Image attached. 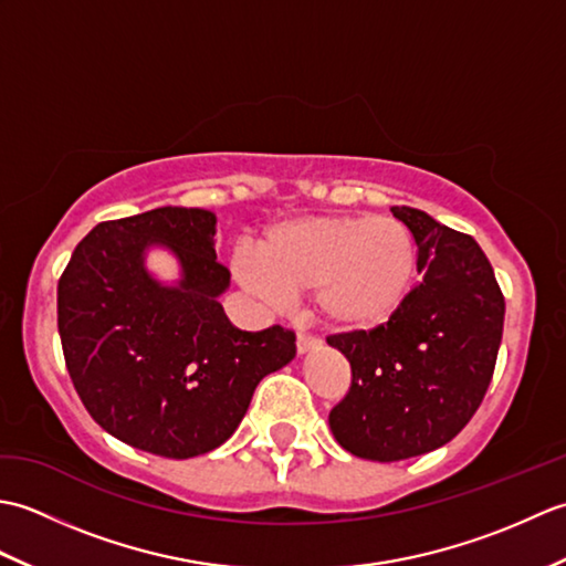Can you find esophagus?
Masks as SVG:
<instances>
[{"label": "esophagus", "instance_id": "1", "mask_svg": "<svg viewBox=\"0 0 566 566\" xmlns=\"http://www.w3.org/2000/svg\"><path fill=\"white\" fill-rule=\"evenodd\" d=\"M318 345H321V340L314 338V335H306V333H298L296 335V353L298 355H306L311 350H316Z\"/></svg>", "mask_w": 566, "mask_h": 566}]
</instances>
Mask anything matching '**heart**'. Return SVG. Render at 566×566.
<instances>
[{
  "instance_id": "1",
  "label": "heart",
  "mask_w": 566,
  "mask_h": 566,
  "mask_svg": "<svg viewBox=\"0 0 566 566\" xmlns=\"http://www.w3.org/2000/svg\"><path fill=\"white\" fill-rule=\"evenodd\" d=\"M418 248L389 216H302L272 226L258 258L233 260L235 280L270 304L314 290L318 316L335 331L369 333L399 314L413 290Z\"/></svg>"
}]
</instances>
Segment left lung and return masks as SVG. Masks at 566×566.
<instances>
[{
    "label": "left lung",
    "instance_id": "left-lung-1",
    "mask_svg": "<svg viewBox=\"0 0 566 566\" xmlns=\"http://www.w3.org/2000/svg\"><path fill=\"white\" fill-rule=\"evenodd\" d=\"M411 231L423 274L403 308L369 333L331 335L353 369L328 423L347 452L399 462L442 448L476 413L494 377L506 302L472 235L411 207H391Z\"/></svg>",
    "mask_w": 566,
    "mask_h": 566
}]
</instances>
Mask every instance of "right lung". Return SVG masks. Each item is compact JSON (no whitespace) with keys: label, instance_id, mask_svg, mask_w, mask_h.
<instances>
[{"label":"right lung","instance_id":"1","mask_svg":"<svg viewBox=\"0 0 566 566\" xmlns=\"http://www.w3.org/2000/svg\"><path fill=\"white\" fill-rule=\"evenodd\" d=\"M213 245L216 213L160 207L94 226L57 282V331L84 408L109 436L170 460L223 444L260 379L296 355L292 331L228 321L219 296L231 272ZM150 247L180 262L175 285L147 272Z\"/></svg>","mask_w":566,"mask_h":566}]
</instances>
